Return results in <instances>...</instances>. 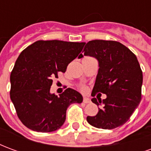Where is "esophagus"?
I'll list each match as a JSON object with an SVG mask.
<instances>
[{
	"label": "esophagus",
	"mask_w": 151,
	"mask_h": 151,
	"mask_svg": "<svg viewBox=\"0 0 151 151\" xmlns=\"http://www.w3.org/2000/svg\"><path fill=\"white\" fill-rule=\"evenodd\" d=\"M83 102H84L85 104H89V103L91 102V99L87 98V97H85V98L83 99Z\"/></svg>",
	"instance_id": "obj_1"
}]
</instances>
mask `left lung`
Listing matches in <instances>:
<instances>
[{
  "instance_id": "8db88e82",
  "label": "left lung",
  "mask_w": 151,
  "mask_h": 151,
  "mask_svg": "<svg viewBox=\"0 0 151 151\" xmlns=\"http://www.w3.org/2000/svg\"><path fill=\"white\" fill-rule=\"evenodd\" d=\"M82 52L84 56L95 57L99 62L91 95L95 96V93L107 95L103 101L92 99L99 107V112L86 117L87 122L103 129L122 125L129 120L142 97V71L137 56L122 43L111 40L89 41ZM82 57L83 55L80 54L78 58Z\"/></svg>"
}]
</instances>
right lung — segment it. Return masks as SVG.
<instances>
[{
  "label": "right lung",
  "instance_id": "right-lung-1",
  "mask_svg": "<svg viewBox=\"0 0 151 151\" xmlns=\"http://www.w3.org/2000/svg\"><path fill=\"white\" fill-rule=\"evenodd\" d=\"M85 43L39 40L25 48L10 74V99L22 123L41 133L56 131L65 123L66 110L81 104L82 95L66 89L59 96L50 92L52 78L82 52Z\"/></svg>",
  "mask_w": 151,
  "mask_h": 151
}]
</instances>
